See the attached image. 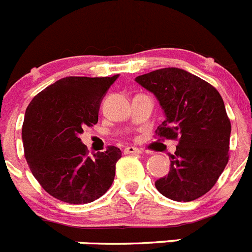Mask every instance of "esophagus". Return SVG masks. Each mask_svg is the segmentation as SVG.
Wrapping results in <instances>:
<instances>
[{
    "mask_svg": "<svg viewBox=\"0 0 252 252\" xmlns=\"http://www.w3.org/2000/svg\"><path fill=\"white\" fill-rule=\"evenodd\" d=\"M124 153L125 154H140L141 153V150L137 148H133V146H127V148H125Z\"/></svg>",
    "mask_w": 252,
    "mask_h": 252,
    "instance_id": "1",
    "label": "esophagus"
}]
</instances>
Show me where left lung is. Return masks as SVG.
<instances>
[{
	"mask_svg": "<svg viewBox=\"0 0 252 252\" xmlns=\"http://www.w3.org/2000/svg\"><path fill=\"white\" fill-rule=\"evenodd\" d=\"M165 112L157 136L178 140L170 171L155 182L169 199L190 202L209 192L228 162L231 122L215 87L179 68H162L136 77Z\"/></svg>",
	"mask_w": 252,
	"mask_h": 252,
	"instance_id": "obj_1",
	"label": "left lung"
}]
</instances>
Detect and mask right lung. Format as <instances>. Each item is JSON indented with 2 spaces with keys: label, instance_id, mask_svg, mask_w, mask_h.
I'll return each mask as SVG.
<instances>
[{
  "label": "right lung",
  "instance_id": "obj_1",
  "mask_svg": "<svg viewBox=\"0 0 252 252\" xmlns=\"http://www.w3.org/2000/svg\"><path fill=\"white\" fill-rule=\"evenodd\" d=\"M117 78H62L37 93L26 108L22 125L26 161L44 190L59 201L91 203L115 179L121 150L107 146L90 157L79 133L98 122L102 99Z\"/></svg>",
  "mask_w": 252,
  "mask_h": 252
}]
</instances>
